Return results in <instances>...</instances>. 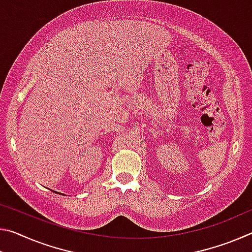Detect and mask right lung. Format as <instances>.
Returning a JSON list of instances; mask_svg holds the SVG:
<instances>
[{
  "mask_svg": "<svg viewBox=\"0 0 252 252\" xmlns=\"http://www.w3.org/2000/svg\"><path fill=\"white\" fill-rule=\"evenodd\" d=\"M52 191H53V190H52ZM53 192H54V191H53Z\"/></svg>",
  "mask_w": 252,
  "mask_h": 252,
  "instance_id": "add662e5",
  "label": "right lung"
}]
</instances>
